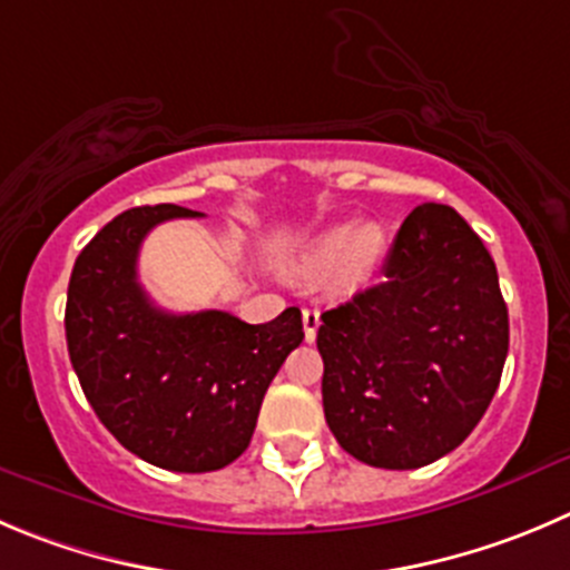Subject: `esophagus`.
I'll use <instances>...</instances> for the list:
<instances>
[{
	"label": "esophagus",
	"instance_id": "esophagus-1",
	"mask_svg": "<svg viewBox=\"0 0 570 570\" xmlns=\"http://www.w3.org/2000/svg\"><path fill=\"white\" fill-rule=\"evenodd\" d=\"M302 324H305V338L316 341L318 324H322V316H318V311H313V307L302 311Z\"/></svg>",
	"mask_w": 570,
	"mask_h": 570
}]
</instances>
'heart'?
<instances>
[{"mask_svg":"<svg viewBox=\"0 0 570 570\" xmlns=\"http://www.w3.org/2000/svg\"><path fill=\"white\" fill-rule=\"evenodd\" d=\"M383 254V229L372 220L357 226H333L307 243L302 268L324 271L335 265V279L346 288L361 285Z\"/></svg>","mask_w":570,"mask_h":570,"instance_id":"1","label":"heart"}]
</instances>
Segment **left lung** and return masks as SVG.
I'll list each match as a JSON object with an SVG mask.
<instances>
[{
    "instance_id": "8db88e82",
    "label": "left lung",
    "mask_w": 570,
    "mask_h": 570,
    "mask_svg": "<svg viewBox=\"0 0 570 570\" xmlns=\"http://www.w3.org/2000/svg\"><path fill=\"white\" fill-rule=\"evenodd\" d=\"M324 416L350 456L414 470L456 451L490 409L509 350L498 271L444 204L405 218L383 282L322 313Z\"/></svg>"
}]
</instances>
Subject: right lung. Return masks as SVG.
Wrapping results in <instances>:
<instances>
[{
    "instance_id": "obj_1",
    "label": "right lung",
    "mask_w": 570,
    "mask_h": 570,
    "mask_svg": "<svg viewBox=\"0 0 570 570\" xmlns=\"http://www.w3.org/2000/svg\"><path fill=\"white\" fill-rule=\"evenodd\" d=\"M200 213L156 204L117 215L75 259L67 346L86 400L122 448L173 473H209L252 442L259 405L291 350L299 307L268 324L224 311L167 313L137 276L145 235Z\"/></svg>"
}]
</instances>
